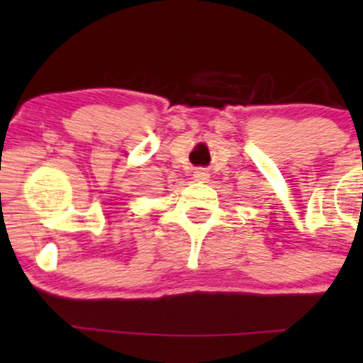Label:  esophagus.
Returning a JSON list of instances; mask_svg holds the SVG:
<instances>
[{
    "label": "esophagus",
    "mask_w": 363,
    "mask_h": 363,
    "mask_svg": "<svg viewBox=\"0 0 363 363\" xmlns=\"http://www.w3.org/2000/svg\"><path fill=\"white\" fill-rule=\"evenodd\" d=\"M194 179L198 182H208V179H210V174H208L206 169H196Z\"/></svg>",
    "instance_id": "obj_1"
}]
</instances>
